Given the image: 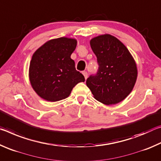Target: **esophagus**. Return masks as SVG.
Instances as JSON below:
<instances>
[{"mask_svg": "<svg viewBox=\"0 0 161 161\" xmlns=\"http://www.w3.org/2000/svg\"><path fill=\"white\" fill-rule=\"evenodd\" d=\"M82 74H83V75H84V78H85V80H86L87 77H88V74H87V72H83Z\"/></svg>", "mask_w": 161, "mask_h": 161, "instance_id": "esophagus-1", "label": "esophagus"}]
</instances>
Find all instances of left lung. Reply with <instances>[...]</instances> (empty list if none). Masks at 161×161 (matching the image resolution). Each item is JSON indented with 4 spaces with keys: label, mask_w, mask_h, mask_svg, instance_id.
Segmentation results:
<instances>
[{
    "label": "left lung",
    "mask_w": 161,
    "mask_h": 161,
    "mask_svg": "<svg viewBox=\"0 0 161 161\" xmlns=\"http://www.w3.org/2000/svg\"><path fill=\"white\" fill-rule=\"evenodd\" d=\"M99 64L97 74L86 80L95 99L106 105L122 102L133 90L138 76L136 63L127 47L116 37L101 35L90 40Z\"/></svg>",
    "instance_id": "obj_1"
}]
</instances>
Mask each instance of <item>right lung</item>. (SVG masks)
Here are the masks:
<instances>
[{
	"instance_id": "obj_1",
	"label": "right lung",
	"mask_w": 161,
	"mask_h": 161,
	"mask_svg": "<svg viewBox=\"0 0 161 161\" xmlns=\"http://www.w3.org/2000/svg\"><path fill=\"white\" fill-rule=\"evenodd\" d=\"M77 43L75 38H56L48 40L32 54L29 79L42 99L51 102L66 99L75 85L85 81L71 59Z\"/></svg>"
}]
</instances>
